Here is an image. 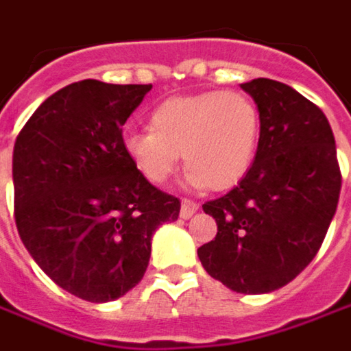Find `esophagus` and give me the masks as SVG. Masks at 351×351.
<instances>
[{
    "instance_id": "34e87169",
    "label": "esophagus",
    "mask_w": 351,
    "mask_h": 351,
    "mask_svg": "<svg viewBox=\"0 0 351 351\" xmlns=\"http://www.w3.org/2000/svg\"><path fill=\"white\" fill-rule=\"evenodd\" d=\"M199 210V204L195 203V201H189V199H183L181 201V210H180V216L181 218H191L193 214Z\"/></svg>"
}]
</instances>
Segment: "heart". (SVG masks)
<instances>
[{
  "label": "heart",
  "mask_w": 351,
  "mask_h": 351,
  "mask_svg": "<svg viewBox=\"0 0 351 351\" xmlns=\"http://www.w3.org/2000/svg\"><path fill=\"white\" fill-rule=\"evenodd\" d=\"M261 110L245 93L176 96L152 112L150 131H129L123 148L137 171L164 185L183 154L193 187L226 191L251 170L261 138Z\"/></svg>",
  "instance_id": "b5f03b06"
}]
</instances>
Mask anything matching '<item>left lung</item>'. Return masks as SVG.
<instances>
[{"label":"left lung","mask_w":351,"mask_h":351,"mask_svg":"<svg viewBox=\"0 0 351 351\" xmlns=\"http://www.w3.org/2000/svg\"><path fill=\"white\" fill-rule=\"evenodd\" d=\"M241 88L261 110L257 156L232 191L203 204L218 232L197 253L226 288L269 293L295 278L321 249L342 176L319 106L272 79H253Z\"/></svg>","instance_id":"left-lung-1"}]
</instances>
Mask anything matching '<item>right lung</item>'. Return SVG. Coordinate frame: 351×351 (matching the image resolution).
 <instances>
[{"instance_id":"right-lung-1","label":"right lung","mask_w":351,"mask_h":351,"mask_svg":"<svg viewBox=\"0 0 351 351\" xmlns=\"http://www.w3.org/2000/svg\"><path fill=\"white\" fill-rule=\"evenodd\" d=\"M152 84L73 82L46 98L13 148L15 222L30 257L84 302H114L145 276L152 234L180 199L148 183L121 127Z\"/></svg>"}]
</instances>
